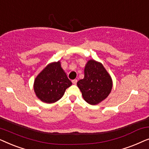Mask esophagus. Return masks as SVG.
Returning a JSON list of instances; mask_svg holds the SVG:
<instances>
[{
  "instance_id": "esophagus-1",
  "label": "esophagus",
  "mask_w": 149,
  "mask_h": 149,
  "mask_svg": "<svg viewBox=\"0 0 149 149\" xmlns=\"http://www.w3.org/2000/svg\"><path fill=\"white\" fill-rule=\"evenodd\" d=\"M72 82L74 85H76L77 83V79H74V80L72 81Z\"/></svg>"
}]
</instances>
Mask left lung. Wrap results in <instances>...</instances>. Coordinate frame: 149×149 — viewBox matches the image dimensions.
Here are the masks:
<instances>
[{
  "label": "left lung",
  "mask_w": 149,
  "mask_h": 149,
  "mask_svg": "<svg viewBox=\"0 0 149 149\" xmlns=\"http://www.w3.org/2000/svg\"><path fill=\"white\" fill-rule=\"evenodd\" d=\"M85 76L77 82L83 99L91 105H95L107 98L113 87L111 77L100 62L90 60L84 70Z\"/></svg>",
  "instance_id": "obj_1"
}]
</instances>
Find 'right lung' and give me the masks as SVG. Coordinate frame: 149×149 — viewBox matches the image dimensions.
Returning <instances> with one entry per match:
<instances>
[{"label":"right lung","mask_w":149,"mask_h":149,"mask_svg":"<svg viewBox=\"0 0 149 149\" xmlns=\"http://www.w3.org/2000/svg\"><path fill=\"white\" fill-rule=\"evenodd\" d=\"M60 61L50 63L36 77L34 90L36 95L43 102L54 103L62 98L66 89L71 86Z\"/></svg>","instance_id":"add662e5"}]
</instances>
